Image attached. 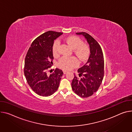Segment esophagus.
<instances>
[{
    "mask_svg": "<svg viewBox=\"0 0 132 132\" xmlns=\"http://www.w3.org/2000/svg\"><path fill=\"white\" fill-rule=\"evenodd\" d=\"M63 73H64V74H66L67 73V71H66V70H63Z\"/></svg>",
    "mask_w": 132,
    "mask_h": 132,
    "instance_id": "esophagus-1",
    "label": "esophagus"
}]
</instances>
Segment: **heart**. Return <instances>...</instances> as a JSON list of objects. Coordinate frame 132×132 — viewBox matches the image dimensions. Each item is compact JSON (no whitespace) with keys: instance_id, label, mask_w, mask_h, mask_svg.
<instances>
[{"instance_id":"heart-1","label":"heart","mask_w":132,"mask_h":132,"mask_svg":"<svg viewBox=\"0 0 132 132\" xmlns=\"http://www.w3.org/2000/svg\"><path fill=\"white\" fill-rule=\"evenodd\" d=\"M65 41L74 50V54L80 61H84L89 54V48L88 45L82 43V41L77 36H70L65 39ZM59 42L56 40L53 46V53L55 56H57L59 54ZM78 64L77 59L73 57H63L59 60V66L66 70H70L76 67Z\"/></svg>"}]
</instances>
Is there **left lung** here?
Segmentation results:
<instances>
[{"mask_svg":"<svg viewBox=\"0 0 132 132\" xmlns=\"http://www.w3.org/2000/svg\"><path fill=\"white\" fill-rule=\"evenodd\" d=\"M82 35L90 47V55L85 65L78 69V77L74 74L71 82L73 91L81 97H88L96 92L104 77V61L101 47L90 35L85 32H77Z\"/></svg>","mask_w":132,"mask_h":132,"instance_id":"1","label":"left lung"}]
</instances>
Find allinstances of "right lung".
<instances>
[{
	"mask_svg": "<svg viewBox=\"0 0 132 132\" xmlns=\"http://www.w3.org/2000/svg\"><path fill=\"white\" fill-rule=\"evenodd\" d=\"M62 34L48 31L40 35L32 43L25 57L24 74L27 81L33 91L42 96L53 94L63 75L58 68L51 74L47 73L53 64L54 40Z\"/></svg>",
	"mask_w": 132,
	"mask_h": 132,
	"instance_id": "obj_1",
	"label": "right lung"
}]
</instances>
